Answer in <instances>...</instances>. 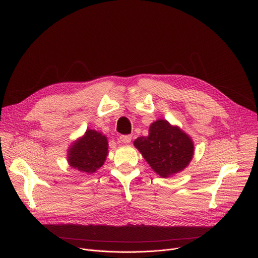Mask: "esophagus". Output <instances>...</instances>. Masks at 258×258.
<instances>
[{"mask_svg":"<svg viewBox=\"0 0 258 258\" xmlns=\"http://www.w3.org/2000/svg\"><path fill=\"white\" fill-rule=\"evenodd\" d=\"M119 141L121 143H130L132 141V136L131 135H121L119 137Z\"/></svg>","mask_w":258,"mask_h":258,"instance_id":"obj_1","label":"esophagus"}]
</instances>
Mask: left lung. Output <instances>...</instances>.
Instances as JSON below:
<instances>
[{
    "mask_svg": "<svg viewBox=\"0 0 258 258\" xmlns=\"http://www.w3.org/2000/svg\"><path fill=\"white\" fill-rule=\"evenodd\" d=\"M134 145L163 178L183 170L194 156L191 139L179 127L171 126L166 120L161 119L151 124L148 136L138 137Z\"/></svg>",
    "mask_w": 258,
    "mask_h": 258,
    "instance_id": "obj_1",
    "label": "left lung"
}]
</instances>
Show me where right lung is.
Wrapping results in <instances>:
<instances>
[{"label":"right lung","mask_w":258,"mask_h":258,"mask_svg":"<svg viewBox=\"0 0 258 258\" xmlns=\"http://www.w3.org/2000/svg\"><path fill=\"white\" fill-rule=\"evenodd\" d=\"M107 140L100 133L88 130L85 136L75 142L69 152V163L73 168L93 173L104 163L107 155Z\"/></svg>","instance_id":"1"}]
</instances>
